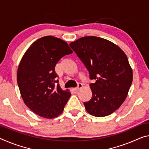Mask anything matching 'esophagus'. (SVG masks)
Instances as JSON below:
<instances>
[{
	"label": "esophagus",
	"instance_id": "1",
	"mask_svg": "<svg viewBox=\"0 0 149 149\" xmlns=\"http://www.w3.org/2000/svg\"><path fill=\"white\" fill-rule=\"evenodd\" d=\"M82 87H83V85H82L81 83H80V82H79V83H77V86L74 88V90L75 91H78L79 89L81 88Z\"/></svg>",
	"mask_w": 149,
	"mask_h": 149
}]
</instances>
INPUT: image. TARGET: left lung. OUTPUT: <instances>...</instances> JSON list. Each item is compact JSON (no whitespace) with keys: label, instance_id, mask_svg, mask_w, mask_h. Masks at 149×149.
<instances>
[{"label":"left lung","instance_id":"left-lung-1","mask_svg":"<svg viewBox=\"0 0 149 149\" xmlns=\"http://www.w3.org/2000/svg\"><path fill=\"white\" fill-rule=\"evenodd\" d=\"M88 70L91 100L84 102L87 111L95 117L111 114L125 100L133 81V71L125 54L117 45L96 36H86L70 43Z\"/></svg>","mask_w":149,"mask_h":149}]
</instances>
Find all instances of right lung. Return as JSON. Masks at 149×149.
Returning <instances> with one entry per match:
<instances>
[{
	"instance_id": "1",
	"label": "right lung",
	"mask_w": 149,
	"mask_h": 149,
	"mask_svg": "<svg viewBox=\"0 0 149 149\" xmlns=\"http://www.w3.org/2000/svg\"><path fill=\"white\" fill-rule=\"evenodd\" d=\"M72 53L65 42L48 36L34 42L23 56L17 83L26 105L39 116L52 119L63 112L71 93L60 88L55 67Z\"/></svg>"
}]
</instances>
